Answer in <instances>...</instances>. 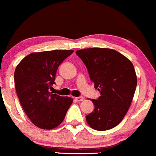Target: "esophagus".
Returning a JSON list of instances; mask_svg holds the SVG:
<instances>
[{
	"label": "esophagus",
	"instance_id": "esophagus-1",
	"mask_svg": "<svg viewBox=\"0 0 156 156\" xmlns=\"http://www.w3.org/2000/svg\"><path fill=\"white\" fill-rule=\"evenodd\" d=\"M75 99H76V101H82L84 100V98L83 96H79V97L75 98Z\"/></svg>",
	"mask_w": 156,
	"mask_h": 156
}]
</instances>
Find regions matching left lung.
Masks as SVG:
<instances>
[{"label": "left lung", "mask_w": 156, "mask_h": 156, "mask_svg": "<svg viewBox=\"0 0 156 156\" xmlns=\"http://www.w3.org/2000/svg\"><path fill=\"white\" fill-rule=\"evenodd\" d=\"M76 54L101 94L96 100L91 99L94 109L86 115V121L97 131L111 129L121 122L132 101L137 84L134 67L113 49L91 48L80 49Z\"/></svg>", "instance_id": "8db88e82"}]
</instances>
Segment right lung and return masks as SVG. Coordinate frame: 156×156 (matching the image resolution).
Returning <instances> with one entry per match:
<instances>
[{
    "mask_svg": "<svg viewBox=\"0 0 156 156\" xmlns=\"http://www.w3.org/2000/svg\"><path fill=\"white\" fill-rule=\"evenodd\" d=\"M73 50L34 52L24 58L14 73L16 90L24 111L35 126L52 129L63 122L73 99L52 94L56 71Z\"/></svg>",
    "mask_w": 156,
    "mask_h": 156,
    "instance_id": "obj_1",
    "label": "right lung"
}]
</instances>
